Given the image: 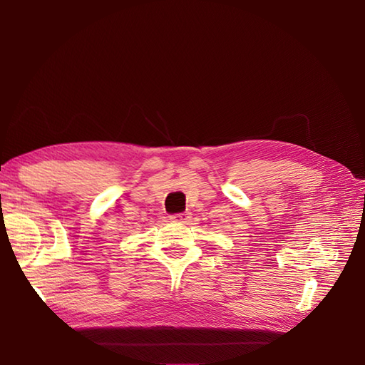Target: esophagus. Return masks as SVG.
I'll return each mask as SVG.
<instances>
[{"label": "esophagus", "instance_id": "esophagus-1", "mask_svg": "<svg viewBox=\"0 0 365 365\" xmlns=\"http://www.w3.org/2000/svg\"><path fill=\"white\" fill-rule=\"evenodd\" d=\"M190 213H178V215H173V216H170V220L172 222H178V224H185L187 220H190Z\"/></svg>", "mask_w": 365, "mask_h": 365}]
</instances>
